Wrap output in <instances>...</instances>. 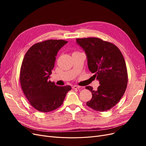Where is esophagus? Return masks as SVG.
Instances as JSON below:
<instances>
[{"label":"esophagus","mask_w":146,"mask_h":146,"mask_svg":"<svg viewBox=\"0 0 146 146\" xmlns=\"http://www.w3.org/2000/svg\"><path fill=\"white\" fill-rule=\"evenodd\" d=\"M73 88L74 89H79V88H80V86H78V85H74V86H73Z\"/></svg>","instance_id":"obj_1"}]
</instances>
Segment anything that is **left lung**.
I'll use <instances>...</instances> for the list:
<instances>
[{
	"mask_svg": "<svg viewBox=\"0 0 146 146\" xmlns=\"http://www.w3.org/2000/svg\"><path fill=\"white\" fill-rule=\"evenodd\" d=\"M76 42L85 51L89 71L99 81L96 90L88 86L92 98L86 105L103 112L115 105L127 86L128 73L124 58L117 46L96 37L78 38Z\"/></svg>",
	"mask_w": 146,
	"mask_h": 146,
	"instance_id": "1",
	"label": "left lung"
}]
</instances>
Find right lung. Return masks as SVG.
Masks as SVG:
<instances>
[{
  "label": "right lung",
  "mask_w": 146,
  "mask_h": 146,
  "mask_svg": "<svg viewBox=\"0 0 146 146\" xmlns=\"http://www.w3.org/2000/svg\"><path fill=\"white\" fill-rule=\"evenodd\" d=\"M68 41L48 40L34 44L26 52L20 70L21 89L31 105L48 112L63 104L70 86H58L48 80L58 50Z\"/></svg>",
  "instance_id": "obj_1"
}]
</instances>
